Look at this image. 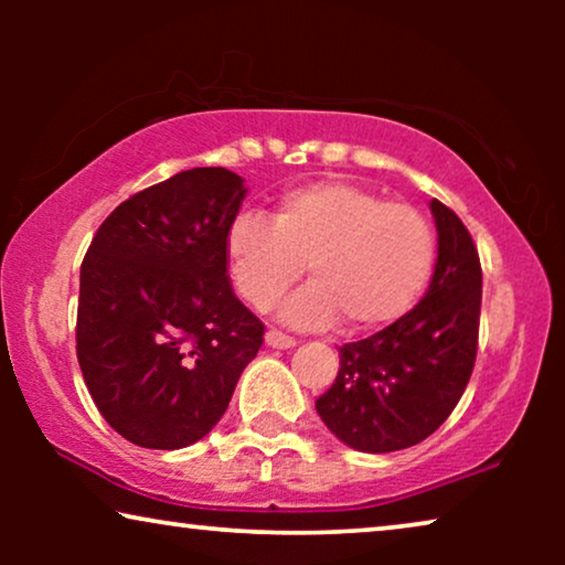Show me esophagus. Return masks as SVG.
Returning <instances> with one entry per match:
<instances>
[{
	"instance_id": "34e87169",
	"label": "esophagus",
	"mask_w": 565,
	"mask_h": 565,
	"mask_svg": "<svg viewBox=\"0 0 565 565\" xmlns=\"http://www.w3.org/2000/svg\"><path fill=\"white\" fill-rule=\"evenodd\" d=\"M265 344L273 347V350H292V347H296V339L282 334V331L277 329H269L265 334Z\"/></svg>"
}]
</instances>
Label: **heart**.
<instances>
[{
    "label": "heart",
    "instance_id": "obj_1",
    "mask_svg": "<svg viewBox=\"0 0 565 565\" xmlns=\"http://www.w3.org/2000/svg\"><path fill=\"white\" fill-rule=\"evenodd\" d=\"M226 257L254 308L273 306L308 262L313 280L280 308L290 327L327 329L342 319L350 331H373L412 311L427 290L435 234L414 207L350 182H313L285 192L275 221L238 213Z\"/></svg>",
    "mask_w": 565,
    "mask_h": 565
}]
</instances>
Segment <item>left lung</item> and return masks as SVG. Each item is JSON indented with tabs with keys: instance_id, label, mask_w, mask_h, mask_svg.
<instances>
[{
	"instance_id": "8db88e82",
	"label": "left lung",
	"mask_w": 565,
	"mask_h": 565,
	"mask_svg": "<svg viewBox=\"0 0 565 565\" xmlns=\"http://www.w3.org/2000/svg\"><path fill=\"white\" fill-rule=\"evenodd\" d=\"M437 262L412 311L377 334L339 347V373L316 401L331 435L360 452H396L427 439L473 373L481 262L468 228L431 200Z\"/></svg>"
}]
</instances>
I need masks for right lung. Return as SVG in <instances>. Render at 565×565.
<instances>
[{
	"mask_svg": "<svg viewBox=\"0 0 565 565\" xmlns=\"http://www.w3.org/2000/svg\"><path fill=\"white\" fill-rule=\"evenodd\" d=\"M244 180L198 167L107 215L79 275L76 358L110 427L138 447L180 450L211 431L265 327L234 296L226 234Z\"/></svg>",
	"mask_w": 565,
	"mask_h": 565,
	"instance_id": "add662e5",
	"label": "right lung"
}]
</instances>
